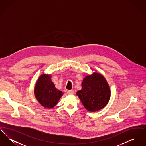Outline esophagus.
Listing matches in <instances>:
<instances>
[{
  "mask_svg": "<svg viewBox=\"0 0 146 146\" xmlns=\"http://www.w3.org/2000/svg\"><path fill=\"white\" fill-rule=\"evenodd\" d=\"M67 94L68 95H73L74 91L73 90H68L67 91Z\"/></svg>",
  "mask_w": 146,
  "mask_h": 146,
  "instance_id": "esophagus-1",
  "label": "esophagus"
}]
</instances>
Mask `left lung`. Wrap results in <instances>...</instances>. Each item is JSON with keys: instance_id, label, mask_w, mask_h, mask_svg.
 I'll use <instances>...</instances> for the list:
<instances>
[{"instance_id": "8db88e82", "label": "left lung", "mask_w": 146, "mask_h": 146, "mask_svg": "<svg viewBox=\"0 0 146 146\" xmlns=\"http://www.w3.org/2000/svg\"><path fill=\"white\" fill-rule=\"evenodd\" d=\"M82 88L76 95L84 107L89 111H96L103 108L110 101V88L104 76L94 73L84 79Z\"/></svg>"}]
</instances>
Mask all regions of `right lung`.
<instances>
[{
	"mask_svg": "<svg viewBox=\"0 0 146 146\" xmlns=\"http://www.w3.org/2000/svg\"><path fill=\"white\" fill-rule=\"evenodd\" d=\"M35 97L42 106L51 108L55 106L62 96L61 91L56 89L51 80V76L43 74L40 76L35 89Z\"/></svg>",
	"mask_w": 146,
	"mask_h": 146,
	"instance_id": "1",
	"label": "right lung"
}]
</instances>
